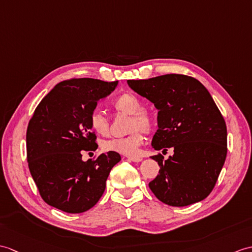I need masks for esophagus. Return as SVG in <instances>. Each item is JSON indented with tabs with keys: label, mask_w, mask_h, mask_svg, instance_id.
I'll list each match as a JSON object with an SVG mask.
<instances>
[{
	"label": "esophagus",
	"mask_w": 252,
	"mask_h": 252,
	"mask_svg": "<svg viewBox=\"0 0 252 252\" xmlns=\"http://www.w3.org/2000/svg\"><path fill=\"white\" fill-rule=\"evenodd\" d=\"M128 160L130 161H133V162H140L143 160V158H140V157H133V156H128V157H126Z\"/></svg>",
	"instance_id": "34e87169"
}]
</instances>
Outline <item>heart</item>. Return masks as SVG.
I'll list each match as a JSON object with an SVG mask.
<instances>
[{
    "label": "heart",
    "instance_id": "b5f03b06",
    "mask_svg": "<svg viewBox=\"0 0 252 252\" xmlns=\"http://www.w3.org/2000/svg\"><path fill=\"white\" fill-rule=\"evenodd\" d=\"M115 108L120 113L131 115L130 135L121 138H110L102 142L104 151H114L122 155H136L138 148L144 143L143 132H149L153 128V119L144 110L143 102L132 93H124L115 99ZM90 126L98 135L106 136L109 132V121L102 112L94 110L90 115ZM141 130H139V128Z\"/></svg>",
    "mask_w": 252,
    "mask_h": 252
}]
</instances>
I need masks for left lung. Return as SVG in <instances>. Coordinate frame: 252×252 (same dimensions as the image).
Segmentation results:
<instances>
[{
  "mask_svg": "<svg viewBox=\"0 0 252 252\" xmlns=\"http://www.w3.org/2000/svg\"><path fill=\"white\" fill-rule=\"evenodd\" d=\"M137 94L158 109V131L151 146L173 148L167 160L151 159L160 166L149 188L169 206H188L206 198L217 183L226 157V126L210 93L197 79L167 74L127 80Z\"/></svg>",
  "mask_w": 252,
  "mask_h": 252,
  "instance_id": "1",
  "label": "left lung"
}]
</instances>
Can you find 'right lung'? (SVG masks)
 <instances>
[{
	"label": "right lung",
	"instance_id": "obj_1",
	"mask_svg": "<svg viewBox=\"0 0 252 252\" xmlns=\"http://www.w3.org/2000/svg\"><path fill=\"white\" fill-rule=\"evenodd\" d=\"M118 81L64 80L36 107L27 130V157L33 180L48 205L68 214L92 208L101 198L112 168L121 160L108 151L83 161L81 151L97 148L90 115Z\"/></svg>",
	"mask_w": 252,
	"mask_h": 252
}]
</instances>
